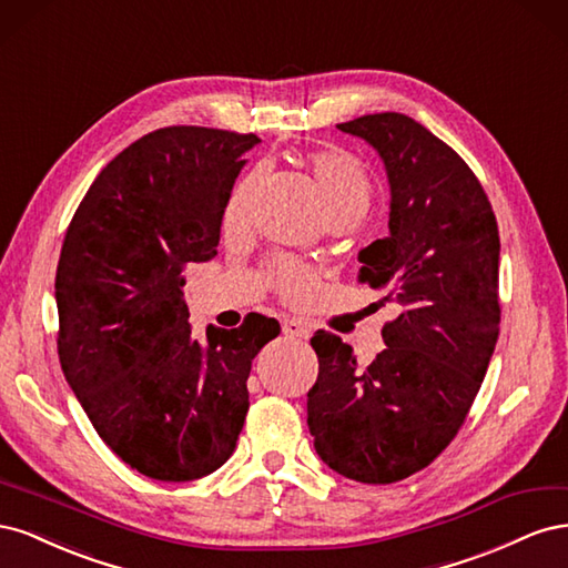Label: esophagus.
Wrapping results in <instances>:
<instances>
[{"instance_id": "obj_1", "label": "esophagus", "mask_w": 568, "mask_h": 568, "mask_svg": "<svg viewBox=\"0 0 568 568\" xmlns=\"http://www.w3.org/2000/svg\"><path fill=\"white\" fill-rule=\"evenodd\" d=\"M282 332L286 336H296V338H307V336H311V329H307V326L303 322H298V320H284L282 322Z\"/></svg>"}]
</instances>
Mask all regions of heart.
I'll list each match as a JSON object with an SVG mask.
<instances>
[{
    "instance_id": "1",
    "label": "heart",
    "mask_w": 568,
    "mask_h": 568,
    "mask_svg": "<svg viewBox=\"0 0 568 568\" xmlns=\"http://www.w3.org/2000/svg\"><path fill=\"white\" fill-rule=\"evenodd\" d=\"M313 173L322 189L326 213H367L374 184L367 168L351 153L343 151H320L313 156ZM246 184L232 199V211L242 203ZM272 284L284 301L303 303L313 296L317 286L315 274L296 263L280 261L272 265Z\"/></svg>"
}]
</instances>
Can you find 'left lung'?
Returning <instances> with one entry per match:
<instances>
[{
  "label": "left lung",
  "mask_w": 568,
  "mask_h": 568,
  "mask_svg": "<svg viewBox=\"0 0 568 568\" xmlns=\"http://www.w3.org/2000/svg\"><path fill=\"white\" fill-rule=\"evenodd\" d=\"M338 130L386 163L390 234L359 251V280L388 288L400 315L367 367L336 334L315 332L307 426L334 471L386 486L448 448L484 384L500 336V234L474 170L417 120L386 111Z\"/></svg>",
  "instance_id": "8db88e82"
}]
</instances>
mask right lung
Here are the masks:
<instances>
[{
  "label": "right lung",
  "instance_id": "add662e5",
  "mask_svg": "<svg viewBox=\"0 0 568 568\" xmlns=\"http://www.w3.org/2000/svg\"><path fill=\"white\" fill-rule=\"evenodd\" d=\"M253 132L170 125L101 170L65 230L57 348L65 382L109 448L156 480H194L236 448L251 363L280 322L192 336L189 263L215 257Z\"/></svg>",
  "mask_w": 568,
  "mask_h": 568
}]
</instances>
